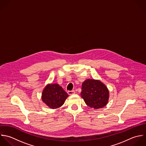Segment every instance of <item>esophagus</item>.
Returning a JSON list of instances; mask_svg holds the SVG:
<instances>
[{
    "instance_id": "34e87169",
    "label": "esophagus",
    "mask_w": 146,
    "mask_h": 146,
    "mask_svg": "<svg viewBox=\"0 0 146 146\" xmlns=\"http://www.w3.org/2000/svg\"><path fill=\"white\" fill-rule=\"evenodd\" d=\"M68 94L69 95H73V94H75V91L74 90H72V91L69 90V91L68 92Z\"/></svg>"
}]
</instances>
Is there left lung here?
Masks as SVG:
<instances>
[{
    "instance_id": "obj_1",
    "label": "left lung",
    "mask_w": 146,
    "mask_h": 146,
    "mask_svg": "<svg viewBox=\"0 0 146 146\" xmlns=\"http://www.w3.org/2000/svg\"><path fill=\"white\" fill-rule=\"evenodd\" d=\"M81 90V97L89 107L97 109L107 105L109 92L106 85L100 81L88 79L82 83Z\"/></svg>"
}]
</instances>
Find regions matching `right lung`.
<instances>
[{"instance_id":"obj_1","label":"right lung","mask_w":146,"mask_h":146,"mask_svg":"<svg viewBox=\"0 0 146 146\" xmlns=\"http://www.w3.org/2000/svg\"><path fill=\"white\" fill-rule=\"evenodd\" d=\"M69 95L59 85L48 84L42 93V101L50 109L61 107Z\"/></svg>"}]
</instances>
